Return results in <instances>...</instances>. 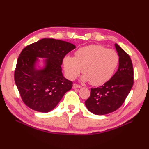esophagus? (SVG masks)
Returning <instances> with one entry per match:
<instances>
[{
    "label": "esophagus",
    "mask_w": 149,
    "mask_h": 149,
    "mask_svg": "<svg viewBox=\"0 0 149 149\" xmlns=\"http://www.w3.org/2000/svg\"><path fill=\"white\" fill-rule=\"evenodd\" d=\"M81 86L79 85H77V84H74L73 85V89H77V88H81Z\"/></svg>",
    "instance_id": "obj_1"
}]
</instances>
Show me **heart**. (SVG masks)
<instances>
[{"instance_id": "b5f03b06", "label": "heart", "mask_w": 149, "mask_h": 149, "mask_svg": "<svg viewBox=\"0 0 149 149\" xmlns=\"http://www.w3.org/2000/svg\"><path fill=\"white\" fill-rule=\"evenodd\" d=\"M119 64V56L114 50L97 45H90L75 50L74 57L65 56L63 66L70 79H75L83 68L81 80L93 85H101L112 78Z\"/></svg>"}]
</instances>
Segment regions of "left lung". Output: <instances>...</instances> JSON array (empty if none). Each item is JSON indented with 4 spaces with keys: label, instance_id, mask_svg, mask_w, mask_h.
<instances>
[{
    "label": "left lung",
    "instance_id": "8db88e82",
    "mask_svg": "<svg viewBox=\"0 0 149 149\" xmlns=\"http://www.w3.org/2000/svg\"><path fill=\"white\" fill-rule=\"evenodd\" d=\"M119 66L112 78L102 86L91 89L85 104L95 115H104L118 110L124 102L133 85V68L130 57L118 44Z\"/></svg>",
    "mask_w": 149,
    "mask_h": 149
}]
</instances>
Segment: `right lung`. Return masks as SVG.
Returning <instances> with one entry per match:
<instances>
[{
	"label": "right lung",
	"instance_id": "obj_1",
	"mask_svg": "<svg viewBox=\"0 0 149 149\" xmlns=\"http://www.w3.org/2000/svg\"><path fill=\"white\" fill-rule=\"evenodd\" d=\"M74 45L54 39H42L22 50L17 60L14 80L23 102L40 112H49L58 104L73 83L63 76L64 57ZM38 57L45 58L39 69Z\"/></svg>",
	"mask_w": 149,
	"mask_h": 149
}]
</instances>
